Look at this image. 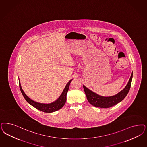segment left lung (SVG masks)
<instances>
[{
  "label": "left lung",
  "mask_w": 147,
  "mask_h": 147,
  "mask_svg": "<svg viewBox=\"0 0 147 147\" xmlns=\"http://www.w3.org/2000/svg\"><path fill=\"white\" fill-rule=\"evenodd\" d=\"M132 75L133 74L132 72L129 81H128V83L125 88L116 95L113 96H99L90 90L85 86H83L87 100L92 105L101 108H109L116 105L117 104L122 101L127 96L131 87Z\"/></svg>",
  "instance_id": "obj_1"
}]
</instances>
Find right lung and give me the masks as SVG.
Listing matches in <instances>:
<instances>
[{"mask_svg":"<svg viewBox=\"0 0 147 147\" xmlns=\"http://www.w3.org/2000/svg\"><path fill=\"white\" fill-rule=\"evenodd\" d=\"M72 80L73 79H71V80L67 83L60 96L56 101L51 104H41V103L33 101L27 96L25 94V93L23 91L20 86V82H19V86H20V88L22 95L25 98L26 101H27L29 104H30L31 105H32V107H35L36 109H37V110H39L41 111L45 112L46 113H51V112H55L60 110L65 104L67 93L68 91L69 85Z\"/></svg>","mask_w":147,"mask_h":147,"instance_id":"add662e5","label":"right lung"}]
</instances>
